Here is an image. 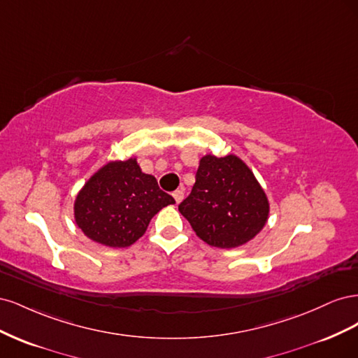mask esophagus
Listing matches in <instances>:
<instances>
[{
    "label": "esophagus",
    "mask_w": 358,
    "mask_h": 358,
    "mask_svg": "<svg viewBox=\"0 0 358 358\" xmlns=\"http://www.w3.org/2000/svg\"><path fill=\"white\" fill-rule=\"evenodd\" d=\"M173 199H175L176 203H180L183 200V191L182 189H176L173 192Z\"/></svg>",
    "instance_id": "esophagus-1"
}]
</instances>
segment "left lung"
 Wrapping results in <instances>:
<instances>
[{
  "label": "left lung",
  "mask_w": 358,
  "mask_h": 358,
  "mask_svg": "<svg viewBox=\"0 0 358 358\" xmlns=\"http://www.w3.org/2000/svg\"><path fill=\"white\" fill-rule=\"evenodd\" d=\"M179 212L203 242L231 249L252 241L264 229L270 204L243 159L233 154L221 158L206 154Z\"/></svg>",
  "instance_id": "left-lung-1"
}]
</instances>
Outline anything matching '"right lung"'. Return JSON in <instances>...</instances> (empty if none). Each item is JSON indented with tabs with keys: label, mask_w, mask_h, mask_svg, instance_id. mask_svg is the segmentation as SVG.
<instances>
[{
	"label": "right lung",
	"mask_w": 358,
	"mask_h": 358,
	"mask_svg": "<svg viewBox=\"0 0 358 358\" xmlns=\"http://www.w3.org/2000/svg\"><path fill=\"white\" fill-rule=\"evenodd\" d=\"M175 199L161 191L152 175L140 169L137 158L109 161L85 182L74 200V221L95 243L131 246L150 220Z\"/></svg>",
	"instance_id": "right-lung-1"
}]
</instances>
